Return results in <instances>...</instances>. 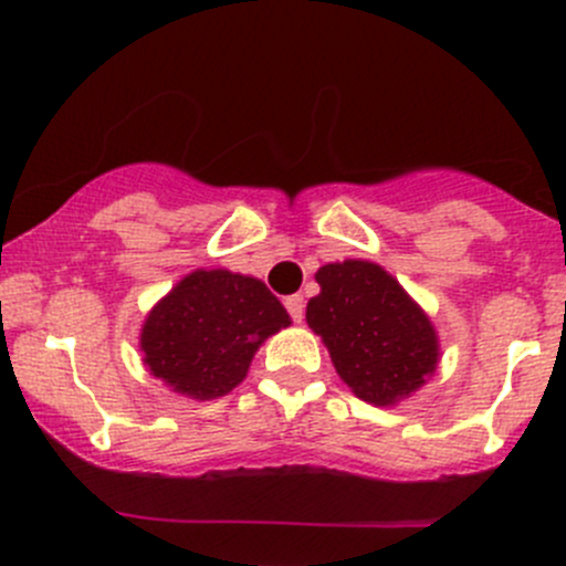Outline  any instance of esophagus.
Returning a JSON list of instances; mask_svg holds the SVG:
<instances>
[{
  "mask_svg": "<svg viewBox=\"0 0 566 566\" xmlns=\"http://www.w3.org/2000/svg\"><path fill=\"white\" fill-rule=\"evenodd\" d=\"M284 306H287L293 323H303V314H306V301H303V295H287V298H284Z\"/></svg>",
  "mask_w": 566,
  "mask_h": 566,
  "instance_id": "34e87169",
  "label": "esophagus"
}]
</instances>
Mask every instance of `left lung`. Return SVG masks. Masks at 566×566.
Returning a JSON list of instances; mask_svg holds the SVG:
<instances>
[{
  "instance_id": "left-lung-1",
  "label": "left lung",
  "mask_w": 566,
  "mask_h": 566,
  "mask_svg": "<svg viewBox=\"0 0 566 566\" xmlns=\"http://www.w3.org/2000/svg\"><path fill=\"white\" fill-rule=\"evenodd\" d=\"M319 295L308 328L328 347L336 374L374 407H396L437 371L442 349L431 317L371 260H342L314 273Z\"/></svg>"
}]
</instances>
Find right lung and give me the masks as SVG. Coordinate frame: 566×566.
<instances>
[{"label": "right lung", "instance_id": "obj_1", "mask_svg": "<svg viewBox=\"0 0 566 566\" xmlns=\"http://www.w3.org/2000/svg\"><path fill=\"white\" fill-rule=\"evenodd\" d=\"M290 323L260 279L198 268L143 319V366L178 396L211 401L241 385L265 338Z\"/></svg>", "mask_w": 566, "mask_h": 566}]
</instances>
